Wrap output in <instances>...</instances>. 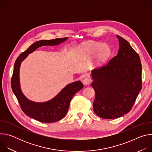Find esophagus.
<instances>
[{"instance_id": "34e87169", "label": "esophagus", "mask_w": 152, "mask_h": 152, "mask_svg": "<svg viewBox=\"0 0 152 152\" xmlns=\"http://www.w3.org/2000/svg\"><path fill=\"white\" fill-rule=\"evenodd\" d=\"M91 82V80L88 77H86L83 79V83L85 85H88Z\"/></svg>"}]
</instances>
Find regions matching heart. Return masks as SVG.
Here are the masks:
<instances>
[{
	"label": "heart",
	"mask_w": 152,
	"mask_h": 152,
	"mask_svg": "<svg viewBox=\"0 0 152 152\" xmlns=\"http://www.w3.org/2000/svg\"><path fill=\"white\" fill-rule=\"evenodd\" d=\"M86 51L90 56L94 55L96 52V58L98 62L104 60L110 52V49L106 45H100L97 42H92L86 47Z\"/></svg>",
	"instance_id": "heart-1"
}]
</instances>
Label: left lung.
Listing matches in <instances>:
<instances>
[{
  "label": "left lung",
  "instance_id": "left-lung-1",
  "mask_svg": "<svg viewBox=\"0 0 152 152\" xmlns=\"http://www.w3.org/2000/svg\"><path fill=\"white\" fill-rule=\"evenodd\" d=\"M117 37L120 46L117 55L91 73V86L96 92L94 112L105 119L129 113L142 88L140 58L127 41Z\"/></svg>",
  "mask_w": 152,
  "mask_h": 152
}]
</instances>
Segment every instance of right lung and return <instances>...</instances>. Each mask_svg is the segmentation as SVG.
<instances>
[{
    "mask_svg": "<svg viewBox=\"0 0 152 152\" xmlns=\"http://www.w3.org/2000/svg\"><path fill=\"white\" fill-rule=\"evenodd\" d=\"M68 38H56L49 40L37 41L21 53L17 58L11 77V88L21 110L28 116L42 123H53L60 120L67 113L70 103L73 96L83 88V83L77 81L67 85L60 93L52 100L44 102L37 103L29 100L21 92L19 82V69L21 61L28 55L38 48L42 46H55L64 42Z\"/></svg>",
    "mask_w": 152,
    "mask_h": 152,
    "instance_id": "1",
    "label": "right lung"
}]
</instances>
